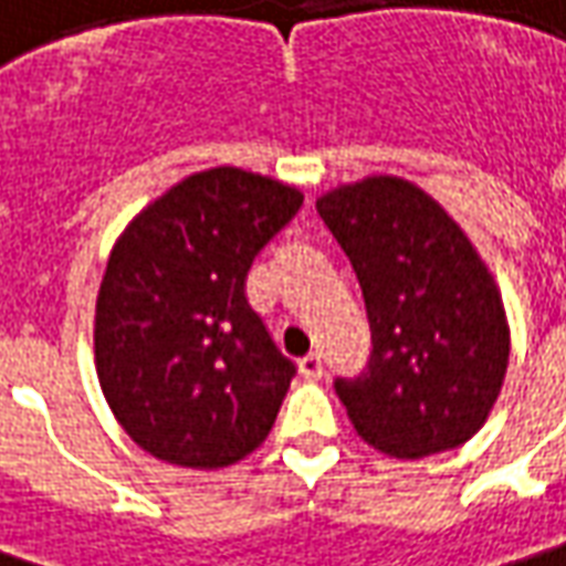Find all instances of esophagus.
<instances>
[{
	"label": "esophagus",
	"instance_id": "esophagus-1",
	"mask_svg": "<svg viewBox=\"0 0 566 566\" xmlns=\"http://www.w3.org/2000/svg\"><path fill=\"white\" fill-rule=\"evenodd\" d=\"M300 375L310 380L322 378V375H325V363H322V356H318V353L303 356V359H300Z\"/></svg>",
	"mask_w": 566,
	"mask_h": 566
}]
</instances>
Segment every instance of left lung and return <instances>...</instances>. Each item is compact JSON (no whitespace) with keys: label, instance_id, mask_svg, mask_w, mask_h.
<instances>
[{"label":"left lung","instance_id":"obj_1","mask_svg":"<svg viewBox=\"0 0 566 566\" xmlns=\"http://www.w3.org/2000/svg\"><path fill=\"white\" fill-rule=\"evenodd\" d=\"M359 279L371 356L334 390L353 428L396 459L468 443L509 368V322L490 269L421 188L368 176L315 201Z\"/></svg>","mask_w":566,"mask_h":566}]
</instances>
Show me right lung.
Listing matches in <instances>:
<instances>
[{
	"label": "right lung",
	"instance_id": "obj_1",
	"mask_svg": "<svg viewBox=\"0 0 566 566\" xmlns=\"http://www.w3.org/2000/svg\"><path fill=\"white\" fill-rule=\"evenodd\" d=\"M300 203L297 188L217 167L117 238L95 303V368L114 418L154 459L213 471L269 437L297 365L244 287Z\"/></svg>",
	"mask_w": 566,
	"mask_h": 566
}]
</instances>
